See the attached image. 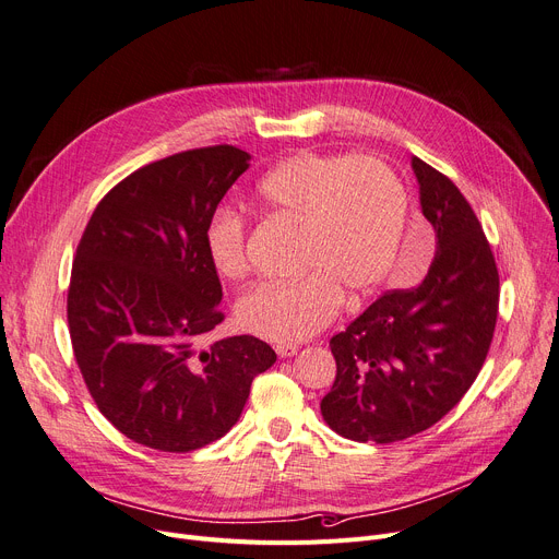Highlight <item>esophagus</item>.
<instances>
[{"label":"esophagus","instance_id":"34e87169","mask_svg":"<svg viewBox=\"0 0 559 559\" xmlns=\"http://www.w3.org/2000/svg\"><path fill=\"white\" fill-rule=\"evenodd\" d=\"M274 348H276V354L281 358H292V356L299 354V346L297 344H276Z\"/></svg>","mask_w":559,"mask_h":559}]
</instances>
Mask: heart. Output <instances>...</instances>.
Here are the masks:
<instances>
[{"label":"heart","instance_id":"b5f03b06","mask_svg":"<svg viewBox=\"0 0 559 559\" xmlns=\"http://www.w3.org/2000/svg\"><path fill=\"white\" fill-rule=\"evenodd\" d=\"M262 205L304 228L301 270L292 281H262L240 297L238 324L276 344L317 335L337 317L344 295L362 304L388 281L407 222V190L378 158L289 156L258 181ZM213 267L230 281L249 270V224L219 209L203 230Z\"/></svg>","mask_w":559,"mask_h":559}]
</instances>
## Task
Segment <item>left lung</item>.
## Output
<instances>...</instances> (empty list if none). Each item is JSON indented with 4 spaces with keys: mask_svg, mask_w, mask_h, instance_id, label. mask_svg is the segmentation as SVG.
I'll use <instances>...</instances> for the list:
<instances>
[{
    "mask_svg": "<svg viewBox=\"0 0 559 559\" xmlns=\"http://www.w3.org/2000/svg\"><path fill=\"white\" fill-rule=\"evenodd\" d=\"M437 249L421 285L390 289L331 337L324 421L354 442L392 444L437 424L483 369L498 317V270L472 205L447 174L413 158Z\"/></svg>",
    "mask_w": 559,
    "mask_h": 559,
    "instance_id": "1",
    "label": "left lung"
}]
</instances>
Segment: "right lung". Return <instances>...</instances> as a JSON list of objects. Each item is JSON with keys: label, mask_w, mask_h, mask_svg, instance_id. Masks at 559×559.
<instances>
[{"label": "right lung", "mask_w": 559, "mask_h": 559, "mask_svg": "<svg viewBox=\"0 0 559 559\" xmlns=\"http://www.w3.org/2000/svg\"><path fill=\"white\" fill-rule=\"evenodd\" d=\"M247 167L233 144L144 165L81 235L68 287L74 358L99 413L142 447L190 453L224 437L276 362L253 335L199 348L224 321L203 230Z\"/></svg>", "instance_id": "right-lung-1"}]
</instances>
